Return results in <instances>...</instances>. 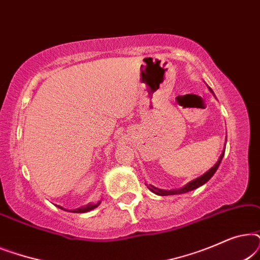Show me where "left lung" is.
<instances>
[{"mask_svg": "<svg viewBox=\"0 0 260 260\" xmlns=\"http://www.w3.org/2000/svg\"><path fill=\"white\" fill-rule=\"evenodd\" d=\"M209 91L212 92L213 94H214V92H213L211 90V87H209ZM223 155H225V150H223L221 152V155H220V157L218 159V162L215 163L214 166L212 167L211 169L208 170V172H206L204 175L198 177V179H195L193 181H190L189 183H187L186 186H183L182 188H180V189H173V190H165V189H159V188H156L154 186H151V184H149L148 188L150 189L152 193L157 194V195H161V197H166V195H176V194H183V193H187V191H190V190H194L197 189V188H199L200 186H202V184H205L207 181L211 180V177L214 175V173L218 170L220 163H221V159L223 157Z\"/></svg>", "mask_w": 260, "mask_h": 260, "instance_id": "left-lung-1", "label": "left lung"}]
</instances>
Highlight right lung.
<instances>
[{
	"mask_svg": "<svg viewBox=\"0 0 260 260\" xmlns=\"http://www.w3.org/2000/svg\"><path fill=\"white\" fill-rule=\"evenodd\" d=\"M101 205V201L99 202H97V204H90V205H86V206H84V207H80V208H77V209H73V213H86V212H90V211H92V209H94L95 207H98V206ZM59 208H61V209H63V211H67V209H65V208H62V207H60V206H58Z\"/></svg>",
	"mask_w": 260,
	"mask_h": 260,
	"instance_id": "add662e5",
	"label": "right lung"
}]
</instances>
